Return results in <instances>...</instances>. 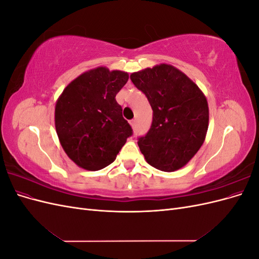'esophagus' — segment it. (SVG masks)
<instances>
[{"label":"esophagus","instance_id":"34e87169","mask_svg":"<svg viewBox=\"0 0 259 259\" xmlns=\"http://www.w3.org/2000/svg\"><path fill=\"white\" fill-rule=\"evenodd\" d=\"M130 124H131V126L134 128L135 126H136V120H132V121H130Z\"/></svg>","mask_w":259,"mask_h":259}]
</instances>
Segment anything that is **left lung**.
<instances>
[{
	"instance_id": "left-lung-1",
	"label": "left lung",
	"mask_w": 259,
	"mask_h": 259,
	"mask_svg": "<svg viewBox=\"0 0 259 259\" xmlns=\"http://www.w3.org/2000/svg\"><path fill=\"white\" fill-rule=\"evenodd\" d=\"M152 108L151 127L138 146L146 161L163 171L185 166L199 151L208 128L204 94L177 68L161 64L131 74Z\"/></svg>"
}]
</instances>
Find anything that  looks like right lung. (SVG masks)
<instances>
[{
	"mask_svg": "<svg viewBox=\"0 0 259 259\" xmlns=\"http://www.w3.org/2000/svg\"><path fill=\"white\" fill-rule=\"evenodd\" d=\"M127 80V72L98 67L70 82L57 99L55 127L62 149L77 166H108L132 136L115 100Z\"/></svg>",
	"mask_w": 259,
	"mask_h": 259,
	"instance_id": "1",
	"label": "right lung"
}]
</instances>
